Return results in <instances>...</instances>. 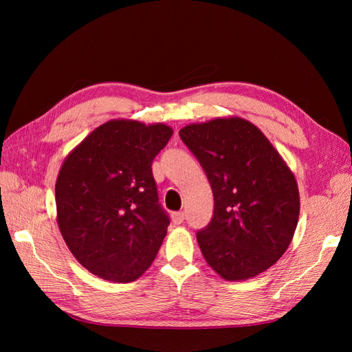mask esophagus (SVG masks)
Segmentation results:
<instances>
[{"instance_id": "1", "label": "esophagus", "mask_w": 352, "mask_h": 352, "mask_svg": "<svg viewBox=\"0 0 352 352\" xmlns=\"http://www.w3.org/2000/svg\"><path fill=\"white\" fill-rule=\"evenodd\" d=\"M185 220V212L179 211V212H173L172 214V221L175 223V225H182Z\"/></svg>"}]
</instances>
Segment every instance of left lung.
Here are the masks:
<instances>
[{
  "instance_id": "obj_1",
  "label": "left lung",
  "mask_w": 352,
  "mask_h": 352,
  "mask_svg": "<svg viewBox=\"0 0 352 352\" xmlns=\"http://www.w3.org/2000/svg\"><path fill=\"white\" fill-rule=\"evenodd\" d=\"M180 140L204 168L214 214L197 232L210 267L226 280H247L278 261L300 216L291 168L257 126L241 117L188 124Z\"/></svg>"
}]
</instances>
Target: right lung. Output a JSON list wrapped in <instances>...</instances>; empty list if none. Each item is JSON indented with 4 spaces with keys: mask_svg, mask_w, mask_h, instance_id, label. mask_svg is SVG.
I'll return each mask as SVG.
<instances>
[{
    "mask_svg": "<svg viewBox=\"0 0 352 352\" xmlns=\"http://www.w3.org/2000/svg\"><path fill=\"white\" fill-rule=\"evenodd\" d=\"M172 135L164 123L110 120L63 163L58 228L74 258L98 278L133 282L162 247L170 219L158 202L151 164Z\"/></svg>",
    "mask_w": 352,
    "mask_h": 352,
    "instance_id": "obj_1",
    "label": "right lung"
}]
</instances>
